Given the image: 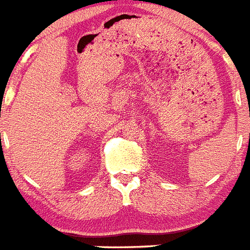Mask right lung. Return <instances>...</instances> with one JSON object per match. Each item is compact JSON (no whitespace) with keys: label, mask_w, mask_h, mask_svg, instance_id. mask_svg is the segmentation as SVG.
I'll return each mask as SVG.
<instances>
[{"label":"right lung","mask_w":250,"mask_h":250,"mask_svg":"<svg viewBox=\"0 0 250 250\" xmlns=\"http://www.w3.org/2000/svg\"><path fill=\"white\" fill-rule=\"evenodd\" d=\"M0 136H1V134H0Z\"/></svg>","instance_id":"obj_1"}]
</instances>
